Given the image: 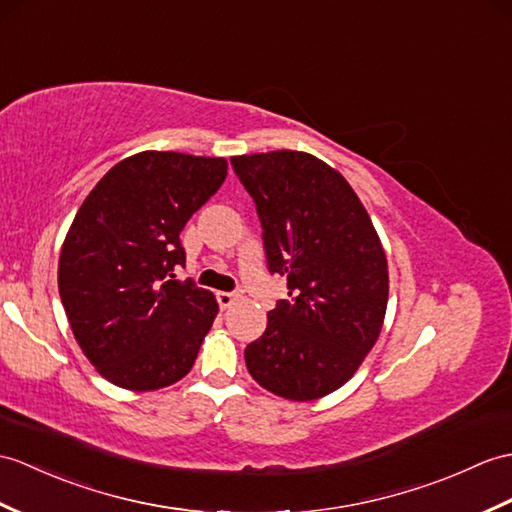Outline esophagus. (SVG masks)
<instances>
[{
    "label": "esophagus",
    "mask_w": 512,
    "mask_h": 512,
    "mask_svg": "<svg viewBox=\"0 0 512 512\" xmlns=\"http://www.w3.org/2000/svg\"><path fill=\"white\" fill-rule=\"evenodd\" d=\"M216 299H218L222 310H227V307H231L237 299H240V294H237V292H218Z\"/></svg>",
    "instance_id": "esophagus-1"
}]
</instances>
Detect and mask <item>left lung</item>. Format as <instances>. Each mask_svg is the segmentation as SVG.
Masks as SVG:
<instances>
[{
  "label": "left lung",
  "mask_w": 512,
  "mask_h": 512,
  "mask_svg": "<svg viewBox=\"0 0 512 512\" xmlns=\"http://www.w3.org/2000/svg\"><path fill=\"white\" fill-rule=\"evenodd\" d=\"M231 165L255 202L268 272L288 277L290 296L244 349L248 373L285 399L325 397L349 382L382 331L384 248L351 185L312 154H244Z\"/></svg>",
  "instance_id": "8db88e82"
}]
</instances>
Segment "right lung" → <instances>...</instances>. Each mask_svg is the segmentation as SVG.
I'll return each mask as SVG.
<instances>
[{"label":"right lung","mask_w":512,"mask_h":512,"mask_svg":"<svg viewBox=\"0 0 512 512\" xmlns=\"http://www.w3.org/2000/svg\"><path fill=\"white\" fill-rule=\"evenodd\" d=\"M227 161L139 152L106 172L78 209L58 264V292L89 362L128 390L189 373L218 314L185 266L181 231L218 192Z\"/></svg>","instance_id":"obj_1"}]
</instances>
